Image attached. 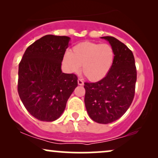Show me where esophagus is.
<instances>
[{"label": "esophagus", "instance_id": "obj_1", "mask_svg": "<svg viewBox=\"0 0 158 158\" xmlns=\"http://www.w3.org/2000/svg\"><path fill=\"white\" fill-rule=\"evenodd\" d=\"M78 85H84V81H82V79H78Z\"/></svg>", "mask_w": 158, "mask_h": 158}]
</instances>
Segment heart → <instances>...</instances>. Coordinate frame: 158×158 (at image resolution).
Wrapping results in <instances>:
<instances>
[{"mask_svg": "<svg viewBox=\"0 0 158 158\" xmlns=\"http://www.w3.org/2000/svg\"><path fill=\"white\" fill-rule=\"evenodd\" d=\"M115 52L110 44L85 41L73 47L64 56L63 62L71 73H78L82 66L87 79L97 81L104 79L113 66Z\"/></svg>", "mask_w": 158, "mask_h": 158, "instance_id": "heart-1", "label": "heart"}]
</instances>
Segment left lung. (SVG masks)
I'll list each match as a JSON object with an SVG mask.
<instances>
[{
	"mask_svg": "<svg viewBox=\"0 0 158 158\" xmlns=\"http://www.w3.org/2000/svg\"><path fill=\"white\" fill-rule=\"evenodd\" d=\"M113 48V66L104 79L85 82V104L94 121L108 124L117 120L131 106L137 81L135 57L126 44L112 36H104Z\"/></svg>",
	"mask_w": 158,
	"mask_h": 158,
	"instance_id": "1",
	"label": "left lung"
}]
</instances>
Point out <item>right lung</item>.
<instances>
[{
    "mask_svg": "<svg viewBox=\"0 0 158 158\" xmlns=\"http://www.w3.org/2000/svg\"><path fill=\"white\" fill-rule=\"evenodd\" d=\"M70 38L47 35L27 48L19 63L18 92L26 109L36 119L59 118L77 87V76L61 70Z\"/></svg>",
    "mask_w": 158,
    "mask_h": 158,
    "instance_id": "add662e5",
    "label": "right lung"
}]
</instances>
